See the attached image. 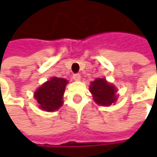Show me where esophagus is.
I'll use <instances>...</instances> for the list:
<instances>
[{
  "label": "esophagus",
  "instance_id": "obj_1",
  "mask_svg": "<svg viewBox=\"0 0 157 157\" xmlns=\"http://www.w3.org/2000/svg\"><path fill=\"white\" fill-rule=\"evenodd\" d=\"M73 79H74L75 81H80V80H81V75H80L79 74H75V75H73Z\"/></svg>",
  "mask_w": 157,
  "mask_h": 157
}]
</instances>
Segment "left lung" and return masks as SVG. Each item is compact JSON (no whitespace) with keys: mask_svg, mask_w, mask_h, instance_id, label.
Returning a JSON list of instances; mask_svg holds the SVG:
<instances>
[{"mask_svg":"<svg viewBox=\"0 0 157 157\" xmlns=\"http://www.w3.org/2000/svg\"><path fill=\"white\" fill-rule=\"evenodd\" d=\"M89 88L93 94L94 101L97 105L109 106L117 100V95L115 94L117 90L115 86L109 83L105 79H95L91 82Z\"/></svg>","mask_w":157,"mask_h":157,"instance_id":"8db88e82","label":"left lung"}]
</instances>
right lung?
<instances>
[{
  "label": "right lung",
  "mask_w": 157,
  "mask_h": 157,
  "mask_svg": "<svg viewBox=\"0 0 157 157\" xmlns=\"http://www.w3.org/2000/svg\"><path fill=\"white\" fill-rule=\"evenodd\" d=\"M68 81L52 77L45 82L34 93V98L39 107L46 112H53L63 105V96Z\"/></svg>",
  "instance_id": "1"
}]
</instances>
